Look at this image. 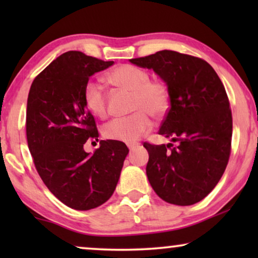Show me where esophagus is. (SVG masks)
Masks as SVG:
<instances>
[{"label":"esophagus","instance_id":"1","mask_svg":"<svg viewBox=\"0 0 258 258\" xmlns=\"http://www.w3.org/2000/svg\"><path fill=\"white\" fill-rule=\"evenodd\" d=\"M139 147V144L137 143H133V144H128V148L130 150H134V149H136V148Z\"/></svg>","mask_w":258,"mask_h":258}]
</instances>
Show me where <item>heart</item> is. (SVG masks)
<instances>
[{"mask_svg":"<svg viewBox=\"0 0 258 258\" xmlns=\"http://www.w3.org/2000/svg\"><path fill=\"white\" fill-rule=\"evenodd\" d=\"M108 80L121 89L132 91V115L111 119L103 126V136L123 143H134L153 126L150 115L162 118L170 107V89L161 79H150L147 69L135 64H119L110 70ZM83 102L91 114L103 118L108 115V95L100 81H88Z\"/></svg>","mask_w":258,"mask_h":258,"instance_id":"b5f03b06","label":"heart"}]
</instances>
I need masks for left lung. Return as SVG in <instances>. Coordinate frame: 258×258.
<instances>
[{
  "instance_id": "obj_1",
  "label": "left lung",
  "mask_w": 258,
  "mask_h": 258,
  "mask_svg": "<svg viewBox=\"0 0 258 258\" xmlns=\"http://www.w3.org/2000/svg\"><path fill=\"white\" fill-rule=\"evenodd\" d=\"M130 62L153 69L170 89L158 135L177 144H143L149 153L148 179L165 202H200L216 186L231 153L232 115L223 83L207 61L174 50Z\"/></svg>"
}]
</instances>
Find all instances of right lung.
<instances>
[{
  "label": "right lung",
  "instance_id": "1",
  "mask_svg": "<svg viewBox=\"0 0 258 258\" xmlns=\"http://www.w3.org/2000/svg\"><path fill=\"white\" fill-rule=\"evenodd\" d=\"M112 64L67 51L35 77L28 96L27 141L35 168L51 194L76 210L110 199L129 153L112 140L101 141L93 155L83 149L88 141H98L96 122L83 102L84 86Z\"/></svg>",
  "mask_w": 258,
  "mask_h": 258
}]
</instances>
